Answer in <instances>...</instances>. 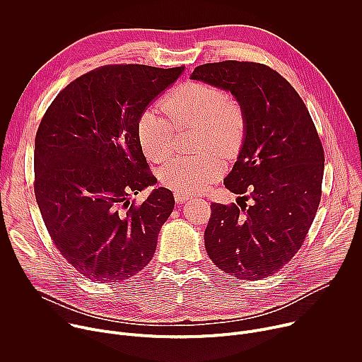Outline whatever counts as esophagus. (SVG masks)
I'll use <instances>...</instances> for the list:
<instances>
[{
	"label": "esophagus",
	"instance_id": "obj_1",
	"mask_svg": "<svg viewBox=\"0 0 362 362\" xmlns=\"http://www.w3.org/2000/svg\"><path fill=\"white\" fill-rule=\"evenodd\" d=\"M190 197H192V196H189V194H183V193H175V200H176L177 203H183V202H187Z\"/></svg>",
	"mask_w": 362,
	"mask_h": 362
}]
</instances>
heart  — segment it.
I'll list each match as a JSON object with an SVG mask.
<instances>
[{"mask_svg": "<svg viewBox=\"0 0 362 362\" xmlns=\"http://www.w3.org/2000/svg\"><path fill=\"white\" fill-rule=\"evenodd\" d=\"M197 127V156L169 160L160 169L162 182L183 194L197 193L218 182L226 163L219 153L233 156L246 139L247 117L242 103L215 84L189 81L177 86L163 100L162 109H146L136 126L146 156L162 162L170 156L176 130Z\"/></svg>", "mask_w": 362, "mask_h": 362, "instance_id": "1", "label": "heart"}]
</instances>
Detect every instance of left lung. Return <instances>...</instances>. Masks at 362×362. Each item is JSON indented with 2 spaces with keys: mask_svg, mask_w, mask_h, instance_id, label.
<instances>
[{
  "mask_svg": "<svg viewBox=\"0 0 362 362\" xmlns=\"http://www.w3.org/2000/svg\"><path fill=\"white\" fill-rule=\"evenodd\" d=\"M192 80L230 91L247 117L246 139L223 182L242 203L211 204L206 252L238 279L275 275L300 249L321 202L325 156L315 124L291 83L265 64L208 63Z\"/></svg>",
  "mask_w": 362,
  "mask_h": 362,
  "instance_id": "1",
  "label": "left lung"
}]
</instances>
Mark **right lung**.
<instances>
[{"mask_svg": "<svg viewBox=\"0 0 362 362\" xmlns=\"http://www.w3.org/2000/svg\"><path fill=\"white\" fill-rule=\"evenodd\" d=\"M185 67L109 64L64 87L41 119L34 147V193L54 246L81 275L120 282L156 250L173 193L156 183L136 126L148 103Z\"/></svg>", "mask_w": 362, "mask_h": 362, "instance_id": "right-lung-1", "label": "right lung"}]
</instances>
